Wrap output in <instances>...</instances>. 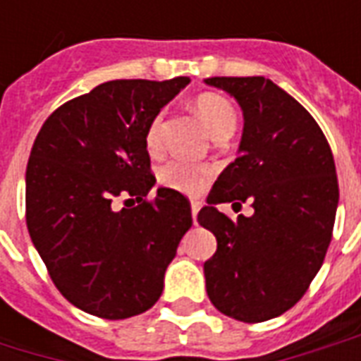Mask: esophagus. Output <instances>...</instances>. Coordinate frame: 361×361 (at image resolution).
I'll return each instance as SVG.
<instances>
[{
  "label": "esophagus",
  "instance_id": "1",
  "mask_svg": "<svg viewBox=\"0 0 361 361\" xmlns=\"http://www.w3.org/2000/svg\"><path fill=\"white\" fill-rule=\"evenodd\" d=\"M199 209H201V203L199 201H193L191 203V216H193V222L197 224V214H199Z\"/></svg>",
  "mask_w": 361,
  "mask_h": 361
}]
</instances>
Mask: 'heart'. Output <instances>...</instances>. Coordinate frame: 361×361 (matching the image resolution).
<instances>
[{"label": "heart", "mask_w": 361, "mask_h": 361, "mask_svg": "<svg viewBox=\"0 0 361 361\" xmlns=\"http://www.w3.org/2000/svg\"><path fill=\"white\" fill-rule=\"evenodd\" d=\"M195 111L204 123V127L211 131L212 137L222 133V131H230V129L234 131L235 129L238 116H235L234 106L222 96L201 94L195 100ZM162 118H164V114H158L147 127L145 145L150 152H158L162 147ZM209 178H211L209 168L191 164L188 160H180V158H173L170 162H166L158 172V180L162 185L181 191V193H189V195H195L199 191H203Z\"/></svg>", "instance_id": "heart-1"}]
</instances>
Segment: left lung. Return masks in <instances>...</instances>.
Segmentation results:
<instances>
[{"mask_svg":"<svg viewBox=\"0 0 361 361\" xmlns=\"http://www.w3.org/2000/svg\"><path fill=\"white\" fill-rule=\"evenodd\" d=\"M204 85L243 111L240 157L220 172L197 216L216 235V253L204 263L207 294L228 317L261 323L290 310L323 265L338 207L333 152L310 111L265 77ZM247 198L254 214L235 223L216 209Z\"/></svg>","mask_w":361,"mask_h":361,"instance_id":"left-lung-1","label":"left lung"}]
</instances>
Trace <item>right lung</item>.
<instances>
[{"instance_id": "right-lung-1", "label": "right lung", "mask_w": 361, "mask_h": 361, "mask_svg": "<svg viewBox=\"0 0 361 361\" xmlns=\"http://www.w3.org/2000/svg\"><path fill=\"white\" fill-rule=\"evenodd\" d=\"M189 77L108 81L46 119L27 166V226L54 284L75 307L102 319L150 310L188 232L180 191L154 188L145 135ZM126 190L142 203L116 212Z\"/></svg>"}]
</instances>
